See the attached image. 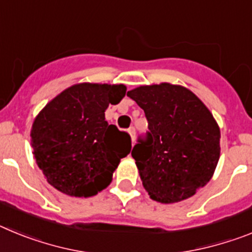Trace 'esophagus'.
I'll list each match as a JSON object with an SVG mask.
<instances>
[{"instance_id": "esophagus-1", "label": "esophagus", "mask_w": 252, "mask_h": 252, "mask_svg": "<svg viewBox=\"0 0 252 252\" xmlns=\"http://www.w3.org/2000/svg\"><path fill=\"white\" fill-rule=\"evenodd\" d=\"M128 133H130L131 136V141L135 142V139H136V131H135V127L128 128Z\"/></svg>"}]
</instances>
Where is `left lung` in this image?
Returning a JSON list of instances; mask_svg holds the SVG:
<instances>
[{
    "mask_svg": "<svg viewBox=\"0 0 252 252\" xmlns=\"http://www.w3.org/2000/svg\"><path fill=\"white\" fill-rule=\"evenodd\" d=\"M141 107L149 131L131 155L150 198L175 203L192 197L212 178L220 159L221 132L194 93L161 83L128 91Z\"/></svg>",
    "mask_w": 252,
    "mask_h": 252,
    "instance_id": "1",
    "label": "left lung"
}]
</instances>
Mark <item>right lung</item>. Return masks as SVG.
Segmentation results:
<instances>
[{"instance_id": "obj_1", "label": "right lung", "mask_w": 252, "mask_h": 252, "mask_svg": "<svg viewBox=\"0 0 252 252\" xmlns=\"http://www.w3.org/2000/svg\"><path fill=\"white\" fill-rule=\"evenodd\" d=\"M124 84L82 83L49 102L31 130V145L48 183L68 195L91 197L106 188L131 137L104 120L108 104L120 103Z\"/></svg>"}]
</instances>
